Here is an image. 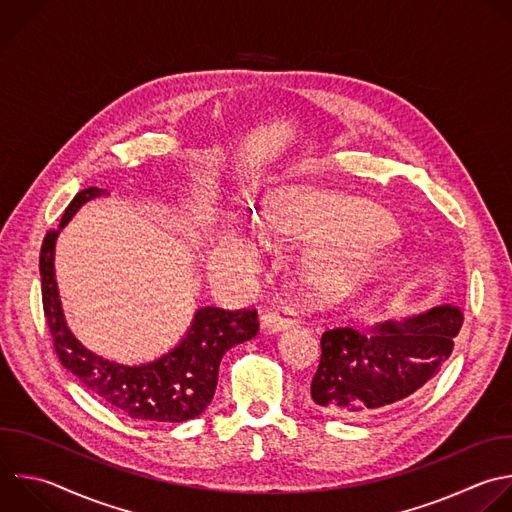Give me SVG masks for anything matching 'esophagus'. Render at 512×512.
Instances as JSON below:
<instances>
[{"instance_id":"34e87169","label":"esophagus","mask_w":512,"mask_h":512,"mask_svg":"<svg viewBox=\"0 0 512 512\" xmlns=\"http://www.w3.org/2000/svg\"><path fill=\"white\" fill-rule=\"evenodd\" d=\"M295 321L289 317V315H281V313H265L261 317V329H265L267 333H277V331H283V329H289Z\"/></svg>"}]
</instances>
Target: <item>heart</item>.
Wrapping results in <instances>:
<instances>
[{
  "label": "heart",
  "mask_w": 512,
  "mask_h": 512,
  "mask_svg": "<svg viewBox=\"0 0 512 512\" xmlns=\"http://www.w3.org/2000/svg\"><path fill=\"white\" fill-rule=\"evenodd\" d=\"M257 227L259 237L273 245H344L394 233L392 219L380 207L309 187H285L269 193L261 203ZM372 259H376L372 247L356 253L321 247L313 253L309 285L317 297L333 295L346 289ZM249 265L247 251L235 243H223L213 255V269L221 275H241Z\"/></svg>",
  "instance_id": "heart-1"
}]
</instances>
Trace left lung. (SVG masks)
I'll return each mask as SVG.
<instances>
[{"label": "left lung", "mask_w": 512, "mask_h": 512, "mask_svg": "<svg viewBox=\"0 0 512 512\" xmlns=\"http://www.w3.org/2000/svg\"><path fill=\"white\" fill-rule=\"evenodd\" d=\"M462 319L458 307L438 305L368 333L327 329L311 380L313 404L331 416L364 420L412 400L450 358Z\"/></svg>", "instance_id": "1"}]
</instances>
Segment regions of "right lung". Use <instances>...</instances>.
I'll use <instances>...</instances> for the list:
<instances>
[{
    "label": "right lung",
    "instance_id": "right-lung-1",
    "mask_svg": "<svg viewBox=\"0 0 512 512\" xmlns=\"http://www.w3.org/2000/svg\"><path fill=\"white\" fill-rule=\"evenodd\" d=\"M102 195L108 193L98 187L80 191L64 211L60 229L50 231L42 243V303L58 360L94 398L130 418L150 422H185L197 418L215 396L219 364L225 352L257 335V311L201 307L181 342L148 364L124 366L86 350L64 319L54 251L60 231L76 211Z\"/></svg>",
    "mask_w": 512,
    "mask_h": 512
}]
</instances>
